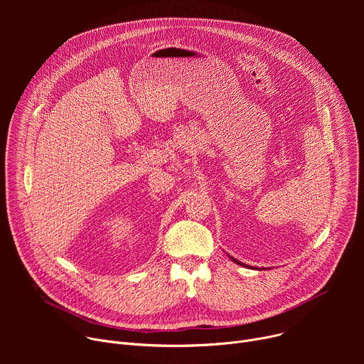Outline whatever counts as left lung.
Wrapping results in <instances>:
<instances>
[{"label":"left lung","mask_w":364,"mask_h":364,"mask_svg":"<svg viewBox=\"0 0 364 364\" xmlns=\"http://www.w3.org/2000/svg\"><path fill=\"white\" fill-rule=\"evenodd\" d=\"M229 257H230V259H232V261H233V262H235V264H237V265H242V267H246V268H252V267H249V265H245V264H242V262H239V261H237V259H235V257H233V256H229Z\"/></svg>","instance_id":"1"}]
</instances>
